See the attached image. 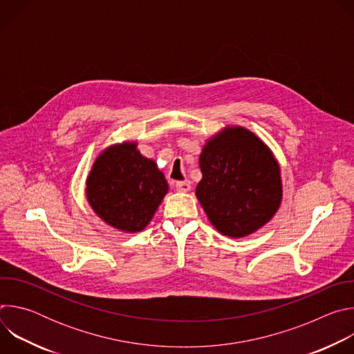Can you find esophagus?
<instances>
[{
  "label": "esophagus",
  "mask_w": 354,
  "mask_h": 354,
  "mask_svg": "<svg viewBox=\"0 0 354 354\" xmlns=\"http://www.w3.org/2000/svg\"><path fill=\"white\" fill-rule=\"evenodd\" d=\"M192 187V183L189 180H185V182H176V190L180 192V193H186L189 192Z\"/></svg>",
  "instance_id": "esophagus-1"
}]
</instances>
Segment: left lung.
<instances>
[{"instance_id": "8db88e82", "label": "left lung", "mask_w": 354, "mask_h": 354, "mask_svg": "<svg viewBox=\"0 0 354 354\" xmlns=\"http://www.w3.org/2000/svg\"><path fill=\"white\" fill-rule=\"evenodd\" d=\"M198 165L203 176L196 197L220 234L248 236L277 213L283 198L280 165L255 133L223 127L206 140Z\"/></svg>"}]
</instances>
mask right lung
I'll return each instance as SVG.
<instances>
[{
  "mask_svg": "<svg viewBox=\"0 0 354 354\" xmlns=\"http://www.w3.org/2000/svg\"><path fill=\"white\" fill-rule=\"evenodd\" d=\"M85 185L93 213L126 234L140 232L149 224L169 189L157 162L141 156L137 141L100 151Z\"/></svg>",
  "mask_w": 354,
  "mask_h": 354,
  "instance_id": "obj_1",
  "label": "right lung"
}]
</instances>
